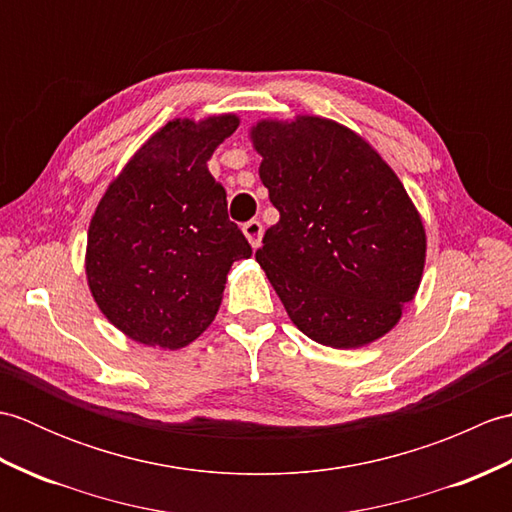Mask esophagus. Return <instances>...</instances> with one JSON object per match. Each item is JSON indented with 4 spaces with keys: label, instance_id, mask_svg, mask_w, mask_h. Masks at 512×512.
Segmentation results:
<instances>
[{
    "label": "esophagus",
    "instance_id": "34e87169",
    "mask_svg": "<svg viewBox=\"0 0 512 512\" xmlns=\"http://www.w3.org/2000/svg\"><path fill=\"white\" fill-rule=\"evenodd\" d=\"M244 235L250 242V246L257 248L259 244H262V235H264V226L259 220H250L244 224Z\"/></svg>",
    "mask_w": 512,
    "mask_h": 512
}]
</instances>
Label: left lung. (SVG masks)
Here are the masks:
<instances>
[{
	"label": "left lung",
	"mask_w": 512,
	"mask_h": 512,
	"mask_svg": "<svg viewBox=\"0 0 512 512\" xmlns=\"http://www.w3.org/2000/svg\"><path fill=\"white\" fill-rule=\"evenodd\" d=\"M279 222L255 257L297 328L347 350L387 334L416 295L424 226L387 162L317 116L253 127Z\"/></svg>",
	"instance_id": "8db88e82"
}]
</instances>
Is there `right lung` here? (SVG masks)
<instances>
[{
    "instance_id": "right-lung-1",
    "label": "right lung",
    "mask_w": 512,
    "mask_h": 512,
    "mask_svg": "<svg viewBox=\"0 0 512 512\" xmlns=\"http://www.w3.org/2000/svg\"><path fill=\"white\" fill-rule=\"evenodd\" d=\"M237 123L231 114L167 123L96 206L85 273L94 301L129 339L169 350L198 339L233 262L253 255L206 167Z\"/></svg>"
}]
</instances>
